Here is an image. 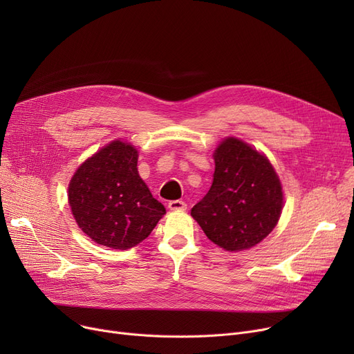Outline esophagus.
I'll use <instances>...</instances> for the list:
<instances>
[{
    "label": "esophagus",
    "mask_w": 354,
    "mask_h": 354,
    "mask_svg": "<svg viewBox=\"0 0 354 354\" xmlns=\"http://www.w3.org/2000/svg\"><path fill=\"white\" fill-rule=\"evenodd\" d=\"M167 208H169L171 211H185L187 209V203L180 199H176V201H171L169 203H167Z\"/></svg>",
    "instance_id": "1"
}]
</instances>
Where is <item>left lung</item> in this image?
<instances>
[{
  "mask_svg": "<svg viewBox=\"0 0 354 354\" xmlns=\"http://www.w3.org/2000/svg\"><path fill=\"white\" fill-rule=\"evenodd\" d=\"M214 160L211 188L191 215L218 247L248 250L261 243L281 216L280 178L266 155L236 138L222 140Z\"/></svg>",
  "mask_w": 354,
  "mask_h": 354,
  "instance_id": "1",
  "label": "left lung"
}]
</instances>
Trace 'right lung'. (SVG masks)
Listing matches in <instances>:
<instances>
[{
	"label": "right lung",
	"instance_id": "add662e5",
	"mask_svg": "<svg viewBox=\"0 0 354 354\" xmlns=\"http://www.w3.org/2000/svg\"><path fill=\"white\" fill-rule=\"evenodd\" d=\"M138 156L133 145L113 140L83 162L70 180L73 216L100 245L136 247L166 214L139 176Z\"/></svg>",
	"mask_w": 354,
	"mask_h": 354
}]
</instances>
